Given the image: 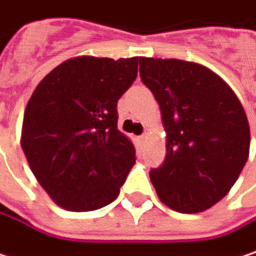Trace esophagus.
Returning <instances> with one entry per match:
<instances>
[{"mask_svg": "<svg viewBox=\"0 0 256 256\" xmlns=\"http://www.w3.org/2000/svg\"><path fill=\"white\" fill-rule=\"evenodd\" d=\"M146 140H148V136H146V134H143V136H140V137L137 138V142H138L140 146H143V144L146 143Z\"/></svg>", "mask_w": 256, "mask_h": 256, "instance_id": "obj_1", "label": "esophagus"}]
</instances>
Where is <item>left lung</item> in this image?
Masks as SVG:
<instances>
[{"label":"left lung","mask_w":256,"mask_h":256,"mask_svg":"<svg viewBox=\"0 0 256 256\" xmlns=\"http://www.w3.org/2000/svg\"><path fill=\"white\" fill-rule=\"evenodd\" d=\"M142 82L160 104L167 156L150 170L160 200L179 213H200L238 179L250 148L244 108L212 70L182 60L140 58Z\"/></svg>","instance_id":"8db88e82"}]
</instances>
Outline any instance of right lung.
<instances>
[{"instance_id":"obj_1","label":"right lung","mask_w":256,"mask_h":256,"mask_svg":"<svg viewBox=\"0 0 256 256\" xmlns=\"http://www.w3.org/2000/svg\"><path fill=\"white\" fill-rule=\"evenodd\" d=\"M138 62V56L70 58L26 104L20 146L38 184L65 210L110 204L136 164L132 142L118 130L116 106Z\"/></svg>"}]
</instances>
